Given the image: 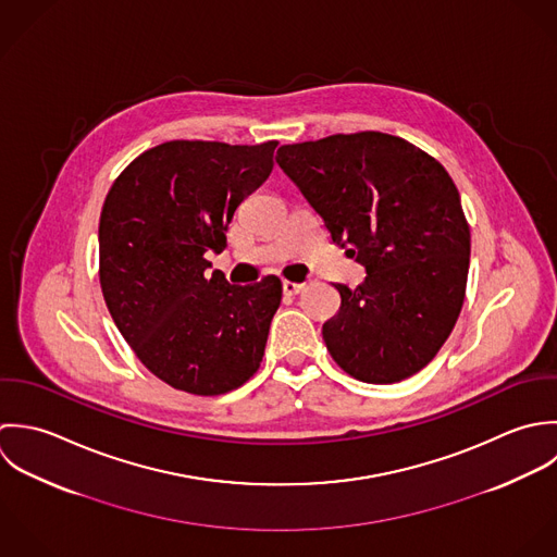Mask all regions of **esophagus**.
I'll list each match as a JSON object with an SVG mask.
<instances>
[{
	"label": "esophagus",
	"mask_w": 557,
	"mask_h": 557,
	"mask_svg": "<svg viewBox=\"0 0 557 557\" xmlns=\"http://www.w3.org/2000/svg\"><path fill=\"white\" fill-rule=\"evenodd\" d=\"M282 288H284V295H299L301 290H304V284H297V282H288V280H284L282 282Z\"/></svg>",
	"instance_id": "obj_1"
}]
</instances>
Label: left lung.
Listing matches in <instances>:
<instances>
[{
	"label": "left lung",
	"instance_id": "1",
	"mask_svg": "<svg viewBox=\"0 0 557 557\" xmlns=\"http://www.w3.org/2000/svg\"><path fill=\"white\" fill-rule=\"evenodd\" d=\"M277 165L366 269L335 284L323 325L335 363L363 383H398L444 346L462 308L471 236L444 165L403 137L363 131L288 144Z\"/></svg>",
	"mask_w": 557,
	"mask_h": 557
}]
</instances>
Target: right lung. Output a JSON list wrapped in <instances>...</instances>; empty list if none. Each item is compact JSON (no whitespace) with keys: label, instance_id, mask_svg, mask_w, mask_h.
<instances>
[{"label":"right lung","instance_id":"right-lung-1","mask_svg":"<svg viewBox=\"0 0 557 557\" xmlns=\"http://www.w3.org/2000/svg\"><path fill=\"white\" fill-rule=\"evenodd\" d=\"M277 141L174 139L115 178L99 223V277L115 327L174 389L220 396L260 368L282 282L230 284L209 273L236 207L273 170Z\"/></svg>","mask_w":557,"mask_h":557}]
</instances>
